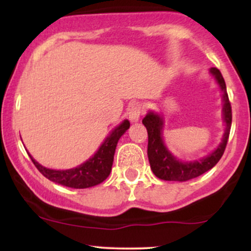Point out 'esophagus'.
<instances>
[{"mask_svg":"<svg viewBox=\"0 0 251 251\" xmlns=\"http://www.w3.org/2000/svg\"><path fill=\"white\" fill-rule=\"evenodd\" d=\"M144 107L140 102H133L131 106H129L128 109V118L132 123L139 122L140 116L143 114Z\"/></svg>","mask_w":251,"mask_h":251,"instance_id":"esophagus-1","label":"esophagus"}]
</instances>
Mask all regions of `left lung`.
<instances>
[{
  "label": "left lung",
  "mask_w": 251,
  "mask_h": 251,
  "mask_svg": "<svg viewBox=\"0 0 251 251\" xmlns=\"http://www.w3.org/2000/svg\"><path fill=\"white\" fill-rule=\"evenodd\" d=\"M210 73L215 76L216 81L220 85L221 91L223 92V119L226 123V131H224L222 143L217 146L214 152L203 157L201 159L194 162H180L179 159L171 154V152L166 149L163 140V118L154 112H149L143 119V124L148 129L149 144H148V157L152 172L163 180L172 181H186L198 176L205 174L210 169L220 162L224 150L226 148L227 139H229L230 127H231V105H230L229 97L226 93V86L222 76L221 72L217 68L212 67Z\"/></svg>",
  "instance_id": "8db88e82"
}]
</instances>
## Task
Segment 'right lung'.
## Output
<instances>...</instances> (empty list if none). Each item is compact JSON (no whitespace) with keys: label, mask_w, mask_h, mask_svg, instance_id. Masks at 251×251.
Segmentation results:
<instances>
[{"label":"right lung","mask_w":251,"mask_h":251,"mask_svg":"<svg viewBox=\"0 0 251 251\" xmlns=\"http://www.w3.org/2000/svg\"><path fill=\"white\" fill-rule=\"evenodd\" d=\"M129 127L128 120H124L119 126H117L111 134L105 139V142L101 144L99 150L96 152V154L92 158H89L87 162H85L81 165L76 166L74 169L70 170H51L42 166L34 159L29 154L31 162L36 166L41 174L46 178L54 181V183L61 184L63 186L74 189H86L91 186L98 185L102 183L106 178L111 174L112 164H113L114 152L118 140L120 137L127 131Z\"/></svg>","instance_id":"1"}]
</instances>
